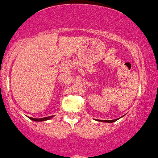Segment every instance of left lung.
Segmentation results:
<instances>
[{
    "instance_id": "1",
    "label": "left lung",
    "mask_w": 158,
    "mask_h": 158,
    "mask_svg": "<svg viewBox=\"0 0 158 158\" xmlns=\"http://www.w3.org/2000/svg\"><path fill=\"white\" fill-rule=\"evenodd\" d=\"M122 118V117H121ZM118 118H116V119H113V120H97V121H100V122H103V123H113V122H115L116 120H118Z\"/></svg>"
}]
</instances>
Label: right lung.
I'll list each match as a JSON object with an SVG mask.
<instances>
[{
	"instance_id": "obj_1",
	"label": "right lung",
	"mask_w": 158,
	"mask_h": 158,
	"mask_svg": "<svg viewBox=\"0 0 158 158\" xmlns=\"http://www.w3.org/2000/svg\"><path fill=\"white\" fill-rule=\"evenodd\" d=\"M54 115H50V116L48 117H44V118H32V117H29L31 120L35 122H42V121H46V120H49L51 119L52 118H53Z\"/></svg>"
}]
</instances>
